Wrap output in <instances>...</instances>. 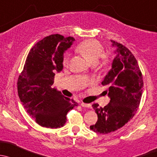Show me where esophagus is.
Returning <instances> with one entry per match:
<instances>
[{"label":"esophagus","instance_id":"34e87169","mask_svg":"<svg viewBox=\"0 0 157 157\" xmlns=\"http://www.w3.org/2000/svg\"><path fill=\"white\" fill-rule=\"evenodd\" d=\"M81 106H83V107H87V108H91V105L90 103H81Z\"/></svg>","mask_w":157,"mask_h":157}]
</instances>
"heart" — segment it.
<instances>
[{
    "mask_svg": "<svg viewBox=\"0 0 157 157\" xmlns=\"http://www.w3.org/2000/svg\"><path fill=\"white\" fill-rule=\"evenodd\" d=\"M77 51L86 56L94 65L98 63L99 59L103 57L105 53L103 45L99 41L95 40H88L83 41L77 47ZM69 61H70V54L67 53L63 56V63L67 67L69 64ZM103 62V63L106 62L105 58Z\"/></svg>",
    "mask_w": 157,
    "mask_h": 157,
    "instance_id": "1",
    "label": "heart"
}]
</instances>
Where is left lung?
Instances as JSON below:
<instances>
[{"label":"left lung","mask_w":157,"mask_h":157,"mask_svg":"<svg viewBox=\"0 0 157 157\" xmlns=\"http://www.w3.org/2000/svg\"><path fill=\"white\" fill-rule=\"evenodd\" d=\"M116 48V56L102 82L106 85V93L110 101L104 107L93 104L98 114V121L90 125V130L100 134L115 132L133 118L140 104L143 92V76L136 59L122 44L111 40Z\"/></svg>","instance_id":"1"}]
</instances>
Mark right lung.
<instances>
[{
	"mask_svg": "<svg viewBox=\"0 0 157 157\" xmlns=\"http://www.w3.org/2000/svg\"><path fill=\"white\" fill-rule=\"evenodd\" d=\"M72 37L51 35L31 49L17 82L22 106L42 127L57 128L67 122V114L78 103L52 88L55 72H60L63 54L73 41Z\"/></svg>",
	"mask_w": 157,
	"mask_h": 157,
	"instance_id": "obj_1",
	"label": "right lung"
}]
</instances>
